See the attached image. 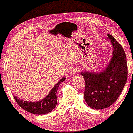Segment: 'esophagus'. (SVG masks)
Masks as SVG:
<instances>
[{
  "label": "esophagus",
  "mask_w": 133,
  "mask_h": 133,
  "mask_svg": "<svg viewBox=\"0 0 133 133\" xmlns=\"http://www.w3.org/2000/svg\"><path fill=\"white\" fill-rule=\"evenodd\" d=\"M78 71V68L76 65H72L71 67L69 68V73L70 75H74Z\"/></svg>",
  "instance_id": "obj_1"
}]
</instances>
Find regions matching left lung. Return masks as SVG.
<instances>
[{
	"mask_svg": "<svg viewBox=\"0 0 133 133\" xmlns=\"http://www.w3.org/2000/svg\"><path fill=\"white\" fill-rule=\"evenodd\" d=\"M113 48L112 58L100 72H81L85 82L84 99L91 108L102 109L116 102L127 78V65L124 49L111 35L108 34Z\"/></svg>",
	"mask_w": 133,
	"mask_h": 133,
	"instance_id": "1",
	"label": "left lung"
}]
</instances>
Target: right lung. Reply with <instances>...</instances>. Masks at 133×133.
<instances>
[{
	"label": "right lung",
	"instance_id": "right-lung-1",
	"mask_svg": "<svg viewBox=\"0 0 133 133\" xmlns=\"http://www.w3.org/2000/svg\"><path fill=\"white\" fill-rule=\"evenodd\" d=\"M66 78L63 77L61 80L58 82V83L54 85L50 92L44 98L40 101L37 102H28L24 101L17 98L15 95L14 98L17 104L19 105L23 109L28 112L36 115H43V114L49 113L51 112L57 105V92L58 88L62 82L65 80Z\"/></svg>",
	"mask_w": 133,
	"mask_h": 133
}]
</instances>
